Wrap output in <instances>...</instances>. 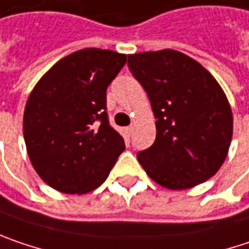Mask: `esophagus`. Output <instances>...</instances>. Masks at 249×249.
Wrapping results in <instances>:
<instances>
[{"label":"esophagus","mask_w":249,"mask_h":249,"mask_svg":"<svg viewBox=\"0 0 249 249\" xmlns=\"http://www.w3.org/2000/svg\"><path fill=\"white\" fill-rule=\"evenodd\" d=\"M127 132H129V133H132V132H133V126H132V124L127 127Z\"/></svg>","instance_id":"1"}]
</instances>
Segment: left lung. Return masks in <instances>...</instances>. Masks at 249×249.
<instances>
[{
    "mask_svg": "<svg viewBox=\"0 0 249 249\" xmlns=\"http://www.w3.org/2000/svg\"><path fill=\"white\" fill-rule=\"evenodd\" d=\"M156 119V140L137 160L153 181L187 190L211 178L227 159L232 112L220 83L201 63L174 49L129 55Z\"/></svg>",
    "mask_w": 249,
    "mask_h": 249,
    "instance_id": "1",
    "label": "left lung"
}]
</instances>
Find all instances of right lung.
Segmentation results:
<instances>
[{
  "mask_svg": "<svg viewBox=\"0 0 249 249\" xmlns=\"http://www.w3.org/2000/svg\"><path fill=\"white\" fill-rule=\"evenodd\" d=\"M124 63V53L80 49L34 86L24 110V139L32 167L49 187L85 194L107 178L124 140L109 124L106 89Z\"/></svg>",
  "mask_w": 249,
  "mask_h": 249,
  "instance_id": "right-lung-1",
  "label": "right lung"
}]
</instances>
